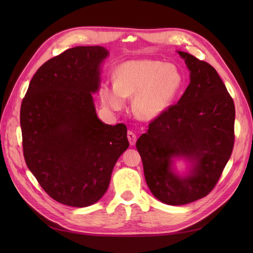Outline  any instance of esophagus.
<instances>
[{"label": "esophagus", "instance_id": "obj_1", "mask_svg": "<svg viewBox=\"0 0 253 253\" xmlns=\"http://www.w3.org/2000/svg\"><path fill=\"white\" fill-rule=\"evenodd\" d=\"M127 138H128V140H129L130 146H133V144L136 143L137 136H136V133H135V132H132V131H128V132H127Z\"/></svg>", "mask_w": 253, "mask_h": 253}]
</instances>
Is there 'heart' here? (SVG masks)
<instances>
[{"label":"heart","mask_w":253,"mask_h":253,"mask_svg":"<svg viewBox=\"0 0 253 253\" xmlns=\"http://www.w3.org/2000/svg\"><path fill=\"white\" fill-rule=\"evenodd\" d=\"M182 84V75L174 64L157 60L123 63L115 71V84H104L100 99L113 111L122 110L126 98L132 99V111L143 121L161 116L173 103Z\"/></svg>","instance_id":"obj_1"}]
</instances>
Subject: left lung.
Wrapping results in <instances>:
<instances>
[{
    "label": "left lung",
    "instance_id": "left-lung-1",
    "mask_svg": "<svg viewBox=\"0 0 253 253\" xmlns=\"http://www.w3.org/2000/svg\"><path fill=\"white\" fill-rule=\"evenodd\" d=\"M190 71V84L180 100L149 124L137 140L144 177L153 196L163 203L182 206L208 196L232 155L235 105L209 63L178 51ZM192 162L186 176L172 169V159Z\"/></svg>",
    "mask_w": 253,
    "mask_h": 253
}]
</instances>
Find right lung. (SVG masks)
Returning a JSON list of instances; mask_svg holds the SVG:
<instances>
[{
	"label": "right lung",
	"mask_w": 253,
	"mask_h": 253,
	"mask_svg": "<svg viewBox=\"0 0 253 253\" xmlns=\"http://www.w3.org/2000/svg\"><path fill=\"white\" fill-rule=\"evenodd\" d=\"M103 46H76L45 62L20 106L26 164L47 195L69 207L98 202L118 158L129 147L127 128L102 123L92 93L100 87Z\"/></svg>",
	"instance_id": "obj_1"
}]
</instances>
